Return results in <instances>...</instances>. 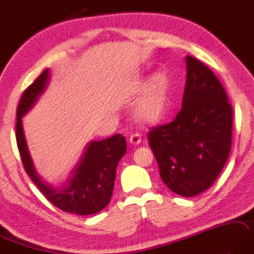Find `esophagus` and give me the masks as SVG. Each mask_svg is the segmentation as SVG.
Segmentation results:
<instances>
[{"mask_svg":"<svg viewBox=\"0 0 254 254\" xmlns=\"http://www.w3.org/2000/svg\"><path fill=\"white\" fill-rule=\"evenodd\" d=\"M128 140H130V143H131V144H140V143H141V135L139 134V133H133V134H131L130 135V139H128Z\"/></svg>","mask_w":254,"mask_h":254,"instance_id":"obj_1","label":"esophagus"}]
</instances>
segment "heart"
<instances>
[{"label":"heart","instance_id":"1","mask_svg":"<svg viewBox=\"0 0 254 254\" xmlns=\"http://www.w3.org/2000/svg\"><path fill=\"white\" fill-rule=\"evenodd\" d=\"M169 79L164 73H156L135 109V115L143 122H155L162 117L167 107Z\"/></svg>","mask_w":254,"mask_h":254}]
</instances>
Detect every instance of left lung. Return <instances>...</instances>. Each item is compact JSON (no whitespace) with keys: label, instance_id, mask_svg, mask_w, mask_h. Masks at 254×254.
Masks as SVG:
<instances>
[{"label":"left lung","instance_id":"obj_1","mask_svg":"<svg viewBox=\"0 0 254 254\" xmlns=\"http://www.w3.org/2000/svg\"><path fill=\"white\" fill-rule=\"evenodd\" d=\"M182 108L172 122L154 127L149 144L170 190L194 196L214 183L231 151L232 107L209 67L188 55Z\"/></svg>","mask_w":254,"mask_h":254}]
</instances>
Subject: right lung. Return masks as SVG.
<instances>
[{
  "mask_svg": "<svg viewBox=\"0 0 254 254\" xmlns=\"http://www.w3.org/2000/svg\"><path fill=\"white\" fill-rule=\"evenodd\" d=\"M50 71L47 68L23 92L16 111V143L23 167L39 190L59 209L67 213L90 215L103 210L111 200L117 167L127 152L126 137L115 134L102 141H92L86 145L79 163L62 188H53L40 177L27 149L22 117L34 107L47 89Z\"/></svg>",
  "mask_w": 254,
  "mask_h": 254,
  "instance_id": "right-lung-1",
  "label": "right lung"
}]
</instances>
